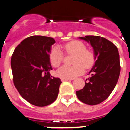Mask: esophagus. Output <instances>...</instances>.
Wrapping results in <instances>:
<instances>
[{
    "instance_id": "esophagus-1",
    "label": "esophagus",
    "mask_w": 130,
    "mask_h": 130,
    "mask_svg": "<svg viewBox=\"0 0 130 130\" xmlns=\"http://www.w3.org/2000/svg\"><path fill=\"white\" fill-rule=\"evenodd\" d=\"M74 79H65V78H61V81L62 82H64V81H68V80H72Z\"/></svg>"
}]
</instances>
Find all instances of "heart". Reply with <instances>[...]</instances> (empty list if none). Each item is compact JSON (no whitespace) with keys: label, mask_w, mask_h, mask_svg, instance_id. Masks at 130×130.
I'll use <instances>...</instances> for the list:
<instances>
[{"label":"heart","mask_w":130,"mask_h":130,"mask_svg":"<svg viewBox=\"0 0 130 130\" xmlns=\"http://www.w3.org/2000/svg\"><path fill=\"white\" fill-rule=\"evenodd\" d=\"M63 50L67 54H74L73 66H64L56 72L58 77L65 79H72L82 75L86 69L94 66L97 60L96 52L80 40H72L63 46ZM64 60V54L59 48H52L49 53V60L53 67H58Z\"/></svg>","instance_id":"b5f03b06"}]
</instances>
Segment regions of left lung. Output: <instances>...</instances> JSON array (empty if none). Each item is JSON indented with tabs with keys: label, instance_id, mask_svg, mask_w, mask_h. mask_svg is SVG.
Listing matches in <instances>:
<instances>
[{
	"label": "left lung",
	"instance_id": "8db88e82",
	"mask_svg": "<svg viewBox=\"0 0 130 130\" xmlns=\"http://www.w3.org/2000/svg\"><path fill=\"white\" fill-rule=\"evenodd\" d=\"M80 38L90 43L98 58L84 87L76 92L77 97L84 104L97 105L109 97L118 82L120 55L117 47L106 38L91 35Z\"/></svg>",
	"mask_w": 130,
	"mask_h": 130
}]
</instances>
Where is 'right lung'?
<instances>
[{"instance_id":"obj_1","label":"right lung","mask_w":130,"mask_h":130,"mask_svg":"<svg viewBox=\"0 0 130 130\" xmlns=\"http://www.w3.org/2000/svg\"><path fill=\"white\" fill-rule=\"evenodd\" d=\"M54 39L32 36L23 40L15 48L11 58L13 82L19 94L31 104L44 107L57 98L62 82L51 76L49 60Z\"/></svg>"}]
</instances>
